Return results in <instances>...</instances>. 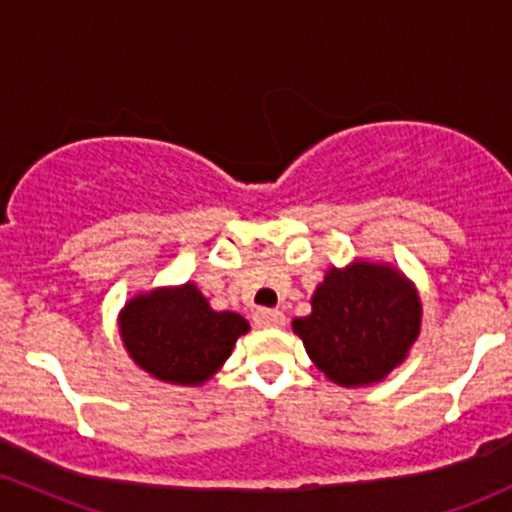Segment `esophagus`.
<instances>
[{"mask_svg": "<svg viewBox=\"0 0 512 512\" xmlns=\"http://www.w3.org/2000/svg\"><path fill=\"white\" fill-rule=\"evenodd\" d=\"M257 326H265V328H279L284 326V314L277 309H260L255 314Z\"/></svg>", "mask_w": 512, "mask_h": 512, "instance_id": "1", "label": "esophagus"}]
</instances>
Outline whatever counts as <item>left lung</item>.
Returning a JSON list of instances; mask_svg holds the SVG:
<instances>
[{
  "instance_id": "left-lung-1",
  "label": "left lung",
  "mask_w": 512,
  "mask_h": 512,
  "mask_svg": "<svg viewBox=\"0 0 512 512\" xmlns=\"http://www.w3.org/2000/svg\"><path fill=\"white\" fill-rule=\"evenodd\" d=\"M311 309L309 316L294 321V331L316 368L346 387L378 383L397 368L422 319L410 282L370 262L328 272Z\"/></svg>"
}]
</instances>
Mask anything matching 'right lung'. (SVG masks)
Segmentation results:
<instances>
[{
	"label": "right lung",
	"instance_id": "add662e5",
	"mask_svg": "<svg viewBox=\"0 0 512 512\" xmlns=\"http://www.w3.org/2000/svg\"><path fill=\"white\" fill-rule=\"evenodd\" d=\"M247 328L240 314L213 311L191 282L142 294L120 316L122 341L134 363L174 385L211 378Z\"/></svg>",
	"mask_w": 512,
	"mask_h": 512
}]
</instances>
